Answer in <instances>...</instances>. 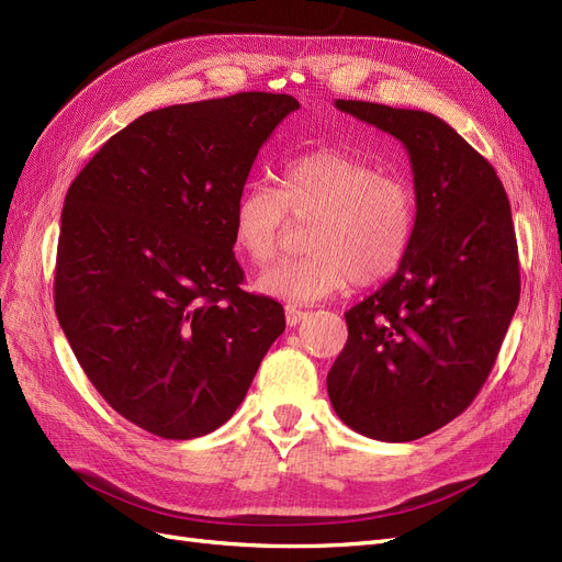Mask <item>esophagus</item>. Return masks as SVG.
Here are the masks:
<instances>
[{
  "mask_svg": "<svg viewBox=\"0 0 562 562\" xmlns=\"http://www.w3.org/2000/svg\"><path fill=\"white\" fill-rule=\"evenodd\" d=\"M304 318H307V312H302V310H297V307H293V304H288V307H285V323H288V326H297V323L300 321H304Z\"/></svg>",
  "mask_w": 562,
  "mask_h": 562,
  "instance_id": "34e87169",
  "label": "esophagus"
}]
</instances>
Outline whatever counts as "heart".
I'll use <instances>...</instances> for the list:
<instances>
[{"label": "heart", "mask_w": 562, "mask_h": 562, "mask_svg": "<svg viewBox=\"0 0 562 562\" xmlns=\"http://www.w3.org/2000/svg\"><path fill=\"white\" fill-rule=\"evenodd\" d=\"M297 223H314L310 255L281 260L258 277V291L285 302H316L351 281L372 285L396 274L417 229L413 187L347 151L318 149L283 168L281 190L246 184L234 203V241L252 262L281 252Z\"/></svg>", "instance_id": "1"}]
</instances>
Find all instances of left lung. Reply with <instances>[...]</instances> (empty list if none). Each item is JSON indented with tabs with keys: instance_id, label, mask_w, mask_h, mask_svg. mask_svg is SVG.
<instances>
[{
	"instance_id": "left-lung-1",
	"label": "left lung",
	"mask_w": 562,
	"mask_h": 562,
	"mask_svg": "<svg viewBox=\"0 0 562 562\" xmlns=\"http://www.w3.org/2000/svg\"><path fill=\"white\" fill-rule=\"evenodd\" d=\"M335 108L405 145L417 229L396 274L345 314L328 396L353 431L405 443L462 415L497 361L520 300L512 206L495 168L443 119L363 100Z\"/></svg>"
}]
</instances>
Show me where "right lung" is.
Masks as SVG:
<instances>
[{
    "instance_id": "1",
    "label": "right lung",
    "mask_w": 562,
    "mask_h": 562,
    "mask_svg": "<svg viewBox=\"0 0 562 562\" xmlns=\"http://www.w3.org/2000/svg\"><path fill=\"white\" fill-rule=\"evenodd\" d=\"M285 93L147 112L98 149L65 196L54 300L79 366L114 411L173 440L241 405L283 307L241 291L234 203Z\"/></svg>"
}]
</instances>
